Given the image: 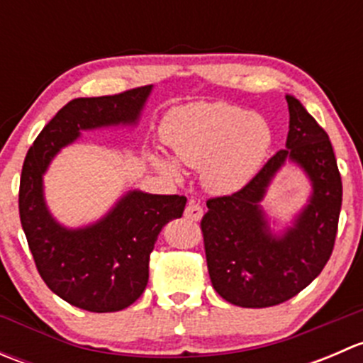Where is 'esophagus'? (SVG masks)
Wrapping results in <instances>:
<instances>
[{"instance_id": "1", "label": "esophagus", "mask_w": 363, "mask_h": 363, "mask_svg": "<svg viewBox=\"0 0 363 363\" xmlns=\"http://www.w3.org/2000/svg\"><path fill=\"white\" fill-rule=\"evenodd\" d=\"M184 216L188 219H191V221H200L203 216V208L200 207L196 202H189L188 207H186V211H184Z\"/></svg>"}]
</instances>
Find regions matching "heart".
Returning a JSON list of instances; mask_svg holds the SVG:
<instances>
[{
    "label": "heart",
    "instance_id": "obj_1",
    "mask_svg": "<svg viewBox=\"0 0 363 363\" xmlns=\"http://www.w3.org/2000/svg\"><path fill=\"white\" fill-rule=\"evenodd\" d=\"M163 135L175 158L191 168H202L203 186L219 195L242 189L262 167L272 144L267 119L223 101L172 112ZM152 163L164 174L179 177L177 163L167 155H155Z\"/></svg>",
    "mask_w": 363,
    "mask_h": 363
}]
</instances>
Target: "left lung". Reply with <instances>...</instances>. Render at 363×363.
I'll use <instances>...</instances> for the list:
<instances>
[{"instance_id":"8db88e82","label":"left lung","mask_w":363,"mask_h":363,"mask_svg":"<svg viewBox=\"0 0 363 363\" xmlns=\"http://www.w3.org/2000/svg\"><path fill=\"white\" fill-rule=\"evenodd\" d=\"M286 149L272 156L239 191L207 200L200 223L214 290L240 307H270L309 286L334 251L342 182L328 135L298 100L288 94ZM286 160L304 168L313 193L296 225L283 236L269 232L259 207L277 170Z\"/></svg>"}]
</instances>
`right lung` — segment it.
Listing matches in <instances>:
<instances>
[{
	"mask_svg": "<svg viewBox=\"0 0 363 363\" xmlns=\"http://www.w3.org/2000/svg\"><path fill=\"white\" fill-rule=\"evenodd\" d=\"M151 89L68 101L40 131L23 164L19 214L36 270L50 291L89 313L126 309L144 294L156 239L168 221L181 218L186 196L130 191L98 223L69 230L50 216L42 175L82 130L137 123Z\"/></svg>",
	"mask_w": 363,
	"mask_h": 363,
	"instance_id": "right-lung-1",
	"label": "right lung"
}]
</instances>
